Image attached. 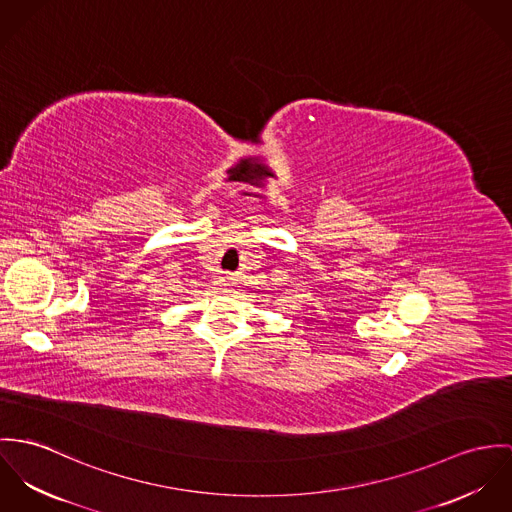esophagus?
I'll return each mask as SVG.
<instances>
[{"instance_id":"esophagus-1","label":"esophagus","mask_w":512,"mask_h":512,"mask_svg":"<svg viewBox=\"0 0 512 512\" xmlns=\"http://www.w3.org/2000/svg\"><path fill=\"white\" fill-rule=\"evenodd\" d=\"M220 284H229V277H220Z\"/></svg>"}]
</instances>
